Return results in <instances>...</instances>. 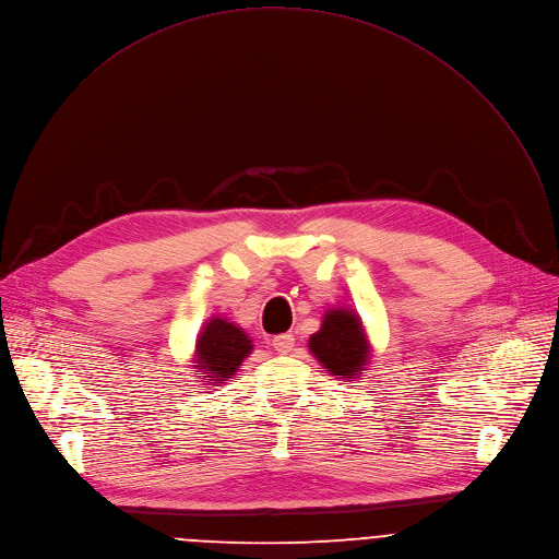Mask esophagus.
Listing matches in <instances>:
<instances>
[{
    "label": "esophagus",
    "mask_w": 559,
    "mask_h": 559,
    "mask_svg": "<svg viewBox=\"0 0 559 559\" xmlns=\"http://www.w3.org/2000/svg\"><path fill=\"white\" fill-rule=\"evenodd\" d=\"M273 348H275L280 355H288V353L295 348V337H293L290 332L277 334V337H273Z\"/></svg>",
    "instance_id": "1"
}]
</instances>
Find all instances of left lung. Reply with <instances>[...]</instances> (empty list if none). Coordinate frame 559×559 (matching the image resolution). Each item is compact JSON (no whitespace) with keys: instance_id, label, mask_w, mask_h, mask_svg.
I'll list each match as a JSON object with an SVG mask.
<instances>
[{"instance_id":"obj_1","label":"left lung","mask_w":559,"mask_h":559,"mask_svg":"<svg viewBox=\"0 0 559 559\" xmlns=\"http://www.w3.org/2000/svg\"><path fill=\"white\" fill-rule=\"evenodd\" d=\"M308 346L321 366L340 379L357 377L368 361V342L361 321L350 310L325 312L321 330L312 334Z\"/></svg>"}]
</instances>
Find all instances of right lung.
Segmentation results:
<instances>
[{"instance_id": "1", "label": "right lung", "mask_w": 559, "mask_h": 559, "mask_svg": "<svg viewBox=\"0 0 559 559\" xmlns=\"http://www.w3.org/2000/svg\"><path fill=\"white\" fill-rule=\"evenodd\" d=\"M253 350L251 340L242 328L225 319H211L198 337V370L209 374V381L229 379L245 357Z\"/></svg>"}]
</instances>
